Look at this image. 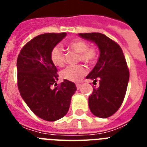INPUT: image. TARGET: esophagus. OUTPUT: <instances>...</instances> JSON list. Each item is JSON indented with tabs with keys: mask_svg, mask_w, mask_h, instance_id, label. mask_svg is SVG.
I'll list each match as a JSON object with an SVG mask.
<instances>
[{
	"mask_svg": "<svg viewBox=\"0 0 147 147\" xmlns=\"http://www.w3.org/2000/svg\"><path fill=\"white\" fill-rule=\"evenodd\" d=\"M81 86H82L81 84H76V88H77V89H79L81 88Z\"/></svg>",
	"mask_w": 147,
	"mask_h": 147,
	"instance_id": "1",
	"label": "esophagus"
}]
</instances>
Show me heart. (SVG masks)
<instances>
[{"label": "heart", "instance_id": "obj_1", "mask_svg": "<svg viewBox=\"0 0 147 147\" xmlns=\"http://www.w3.org/2000/svg\"><path fill=\"white\" fill-rule=\"evenodd\" d=\"M67 47L69 49L78 53V60L88 65L94 64L98 58V52L94 47H88V43L84 40L76 39L68 42ZM50 59L55 66L62 67L64 65L65 56L63 51L59 46H55L50 53ZM87 73V69L84 65H70L65 68L60 72L62 79L77 82L82 79Z\"/></svg>", "mask_w": 147, "mask_h": 147}]
</instances>
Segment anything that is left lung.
<instances>
[{
    "mask_svg": "<svg viewBox=\"0 0 147 147\" xmlns=\"http://www.w3.org/2000/svg\"><path fill=\"white\" fill-rule=\"evenodd\" d=\"M98 47L100 55L95 66L86 78L99 81L88 98L90 111L96 117L107 118L119 109L125 96L129 71L123 51L117 43L100 33H78Z\"/></svg>",
    "mask_w": 147,
    "mask_h": 147,
    "instance_id": "left-lung-1",
    "label": "left lung"
}]
</instances>
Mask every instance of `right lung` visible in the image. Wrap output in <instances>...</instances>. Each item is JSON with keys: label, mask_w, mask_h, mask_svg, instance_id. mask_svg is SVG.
<instances>
[{"label": "right lung", "mask_w": 147, "mask_h": 147, "mask_svg": "<svg viewBox=\"0 0 147 147\" xmlns=\"http://www.w3.org/2000/svg\"><path fill=\"white\" fill-rule=\"evenodd\" d=\"M66 33H43L28 42L20 50L17 61V85L22 98L40 118L55 121L67 114L75 83L65 80L51 88L58 81L57 69L50 59L53 47L66 36Z\"/></svg>", "instance_id": "add662e5"}]
</instances>
